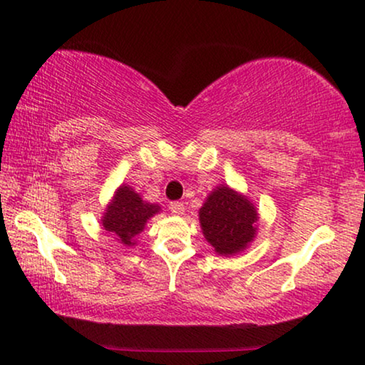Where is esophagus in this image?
<instances>
[{
  "instance_id": "esophagus-1",
  "label": "esophagus",
  "mask_w": 365,
  "mask_h": 365,
  "mask_svg": "<svg viewBox=\"0 0 365 365\" xmlns=\"http://www.w3.org/2000/svg\"><path fill=\"white\" fill-rule=\"evenodd\" d=\"M169 209H171L173 214H176V216H182L184 214V204L179 202V201H174L169 204Z\"/></svg>"
}]
</instances>
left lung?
<instances>
[{"label":"left lung","mask_w":365,"mask_h":365,"mask_svg":"<svg viewBox=\"0 0 365 365\" xmlns=\"http://www.w3.org/2000/svg\"><path fill=\"white\" fill-rule=\"evenodd\" d=\"M257 221L254 204L224 184L214 189L199 209L204 237L219 256L244 251L256 237Z\"/></svg>","instance_id":"8db88e82"}]
</instances>
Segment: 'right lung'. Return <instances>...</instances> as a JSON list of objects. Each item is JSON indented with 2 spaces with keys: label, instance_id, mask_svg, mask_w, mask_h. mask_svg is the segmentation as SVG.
Returning <instances> with one entry per match:
<instances>
[{
  "label": "right lung",
  "instance_id": "right-lung-1",
  "mask_svg": "<svg viewBox=\"0 0 365 365\" xmlns=\"http://www.w3.org/2000/svg\"><path fill=\"white\" fill-rule=\"evenodd\" d=\"M159 209L161 207L158 204L143 201L133 187L123 184L114 192L113 201L108 204L101 224L124 246H134V237L143 231L148 219L159 212Z\"/></svg>",
  "mask_w": 365,
  "mask_h": 365
}]
</instances>
